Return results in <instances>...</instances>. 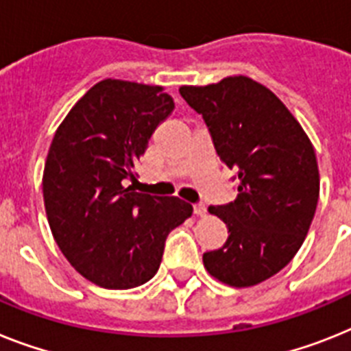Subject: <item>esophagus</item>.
Instances as JSON below:
<instances>
[{
  "label": "esophagus",
  "mask_w": 351,
  "mask_h": 351,
  "mask_svg": "<svg viewBox=\"0 0 351 351\" xmlns=\"http://www.w3.org/2000/svg\"><path fill=\"white\" fill-rule=\"evenodd\" d=\"M194 214H196V216H205V214H207L205 203H196V205H194Z\"/></svg>",
  "instance_id": "obj_1"
}]
</instances>
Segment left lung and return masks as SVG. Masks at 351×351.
<instances>
[{
    "label": "left lung",
    "instance_id": "1",
    "mask_svg": "<svg viewBox=\"0 0 351 351\" xmlns=\"http://www.w3.org/2000/svg\"><path fill=\"white\" fill-rule=\"evenodd\" d=\"M202 114L217 155L237 171V198L208 212L228 226L223 248L203 253L214 278L250 287L276 275L305 241L319 198L307 134L284 103L248 76L180 87Z\"/></svg>",
    "mask_w": 351,
    "mask_h": 351
}]
</instances>
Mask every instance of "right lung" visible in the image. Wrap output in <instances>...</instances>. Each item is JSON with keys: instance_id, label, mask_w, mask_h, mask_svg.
<instances>
[{"instance_id": "right-lung-1", "label": "right lung", "mask_w": 351, "mask_h": 351, "mask_svg": "<svg viewBox=\"0 0 351 351\" xmlns=\"http://www.w3.org/2000/svg\"><path fill=\"white\" fill-rule=\"evenodd\" d=\"M175 101L158 85L101 80L62 121L49 146L43 194L64 257L105 289L155 276L167 235L193 214L176 196L135 193V166Z\"/></svg>"}]
</instances>
